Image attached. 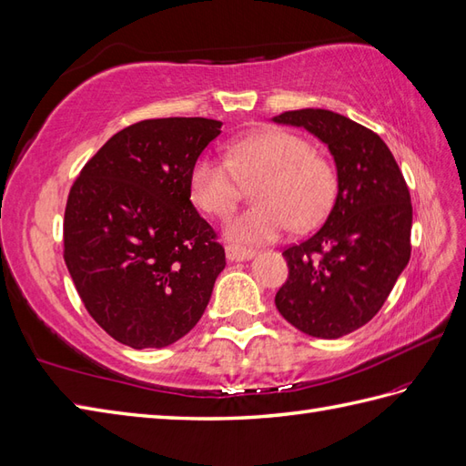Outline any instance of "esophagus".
<instances>
[{
  "label": "esophagus",
  "mask_w": 466,
  "mask_h": 466,
  "mask_svg": "<svg viewBox=\"0 0 466 466\" xmlns=\"http://www.w3.org/2000/svg\"><path fill=\"white\" fill-rule=\"evenodd\" d=\"M225 255L229 260H248V258L255 257V248L241 247V245H227Z\"/></svg>",
  "instance_id": "esophagus-1"
}]
</instances>
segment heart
<instances>
[{
	"label": "heart",
	"mask_w": 466,
	"mask_h": 466,
	"mask_svg": "<svg viewBox=\"0 0 466 466\" xmlns=\"http://www.w3.org/2000/svg\"><path fill=\"white\" fill-rule=\"evenodd\" d=\"M225 157L201 154L189 172V196L213 218H227L255 187L257 206L227 223V235L239 243L272 241L290 229H312L330 213L338 194L336 169L312 152L302 136L267 128L235 138Z\"/></svg>",
	"instance_id": "b5f03b06"
}]
</instances>
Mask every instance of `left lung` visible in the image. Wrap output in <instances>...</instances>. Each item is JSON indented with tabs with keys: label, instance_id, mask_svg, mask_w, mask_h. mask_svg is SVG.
I'll return each mask as SVG.
<instances>
[{
	"label": "left lung",
	"instance_id": "obj_1",
	"mask_svg": "<svg viewBox=\"0 0 466 466\" xmlns=\"http://www.w3.org/2000/svg\"><path fill=\"white\" fill-rule=\"evenodd\" d=\"M272 120L319 136L338 169V196L324 225L282 251L289 279L275 304L304 334L346 336L380 312L410 263V187L390 147L354 120L322 108L289 110Z\"/></svg>",
	"mask_w": 466,
	"mask_h": 466
}]
</instances>
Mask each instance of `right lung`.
<instances>
[{
    "mask_svg": "<svg viewBox=\"0 0 466 466\" xmlns=\"http://www.w3.org/2000/svg\"><path fill=\"white\" fill-rule=\"evenodd\" d=\"M221 124L136 122L90 157L69 191L66 268L88 314L124 346L174 344L206 312L225 248L189 199V172Z\"/></svg>",
    "mask_w": 466,
    "mask_h": 466,
    "instance_id": "obj_1",
    "label": "right lung"
}]
</instances>
